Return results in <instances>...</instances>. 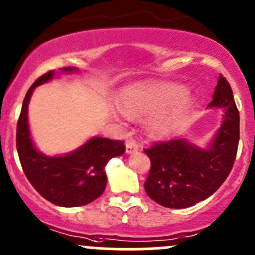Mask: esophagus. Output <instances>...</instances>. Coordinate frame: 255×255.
<instances>
[{"mask_svg": "<svg viewBox=\"0 0 255 255\" xmlns=\"http://www.w3.org/2000/svg\"><path fill=\"white\" fill-rule=\"evenodd\" d=\"M138 150V146L133 141H127L126 143V153H133V152H137Z\"/></svg>", "mask_w": 255, "mask_h": 255, "instance_id": "obj_1", "label": "esophagus"}]
</instances>
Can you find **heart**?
I'll list each match as a JSON object with an SVG mask.
<instances>
[{
  "instance_id": "b5f03b06",
  "label": "heart",
  "mask_w": 255,
  "mask_h": 255,
  "mask_svg": "<svg viewBox=\"0 0 255 255\" xmlns=\"http://www.w3.org/2000/svg\"><path fill=\"white\" fill-rule=\"evenodd\" d=\"M183 93L184 88L175 84L133 85L123 90L119 98V108L130 119L150 116L156 111L148 121V130L152 136L164 138L175 133L184 122L190 107V98L187 94L182 96ZM173 100L176 101L174 103L171 102Z\"/></svg>"
}]
</instances>
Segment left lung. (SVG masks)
Masks as SVG:
<instances>
[{"mask_svg": "<svg viewBox=\"0 0 255 255\" xmlns=\"http://www.w3.org/2000/svg\"><path fill=\"white\" fill-rule=\"evenodd\" d=\"M208 109L222 111V123L206 147L187 138L162 142L146 148L151 169L144 190L167 208H187L212 196L226 180L239 144V111L233 90L222 75Z\"/></svg>", "mask_w": 255, "mask_h": 255, "instance_id": "8db88e82", "label": "left lung"}]
</instances>
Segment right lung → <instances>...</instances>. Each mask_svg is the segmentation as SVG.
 <instances>
[{
  "label": "right lung",
  "instance_id": "1",
  "mask_svg": "<svg viewBox=\"0 0 255 255\" xmlns=\"http://www.w3.org/2000/svg\"><path fill=\"white\" fill-rule=\"evenodd\" d=\"M76 73L75 67L61 68ZM54 71L44 73L30 86L22 103L16 129V147L22 170L35 190L47 201L61 207H79L99 198L107 187L105 166L116 156L125 153L122 141L91 137L76 150L49 156L34 144L29 128L27 108L34 89L53 80Z\"/></svg>",
  "mask_w": 255,
  "mask_h": 255
}]
</instances>
